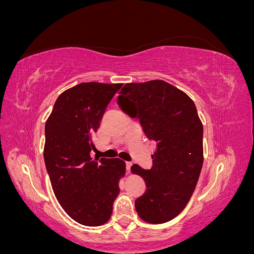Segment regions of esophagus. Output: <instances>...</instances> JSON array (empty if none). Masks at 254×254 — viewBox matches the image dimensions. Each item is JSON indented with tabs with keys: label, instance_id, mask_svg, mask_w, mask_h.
Masks as SVG:
<instances>
[{
	"label": "esophagus",
	"instance_id": "esophagus-1",
	"mask_svg": "<svg viewBox=\"0 0 254 254\" xmlns=\"http://www.w3.org/2000/svg\"><path fill=\"white\" fill-rule=\"evenodd\" d=\"M131 165H132L131 161H127V162H126V168H127L128 172L130 171V167H131Z\"/></svg>",
	"mask_w": 254,
	"mask_h": 254
}]
</instances>
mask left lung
<instances>
[{
	"label": "left lung",
	"mask_w": 254,
	"mask_h": 254,
	"mask_svg": "<svg viewBox=\"0 0 254 254\" xmlns=\"http://www.w3.org/2000/svg\"><path fill=\"white\" fill-rule=\"evenodd\" d=\"M118 102L157 143L150 170L131 166L146 183L145 193L134 203L137 215L149 224L170 221L190 201L202 168L203 127L196 106L164 80L126 83Z\"/></svg>",
	"instance_id": "1"
}]
</instances>
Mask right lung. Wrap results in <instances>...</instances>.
I'll return each mask as SVG.
<instances>
[{
    "label": "right lung",
    "mask_w": 254,
    "mask_h": 254,
    "mask_svg": "<svg viewBox=\"0 0 254 254\" xmlns=\"http://www.w3.org/2000/svg\"><path fill=\"white\" fill-rule=\"evenodd\" d=\"M123 83L82 82L61 93L45 123L44 162L52 188L65 213L78 224L109 220L126 172L124 161L91 158L92 135Z\"/></svg>",
    "instance_id": "obj_1"
}]
</instances>
